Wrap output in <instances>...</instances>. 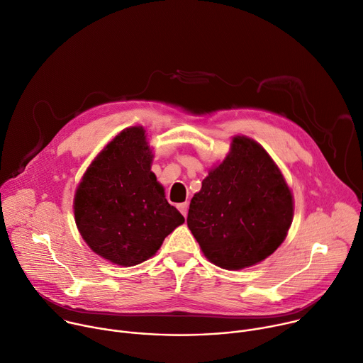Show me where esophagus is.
Instances as JSON below:
<instances>
[{"label": "esophagus", "instance_id": "obj_1", "mask_svg": "<svg viewBox=\"0 0 363 363\" xmlns=\"http://www.w3.org/2000/svg\"><path fill=\"white\" fill-rule=\"evenodd\" d=\"M177 208L180 210V213L186 217L187 216V210H189V204L187 203H180L179 206H177Z\"/></svg>", "mask_w": 363, "mask_h": 363}]
</instances>
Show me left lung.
Listing matches in <instances>:
<instances>
[{
    "instance_id": "left-lung-1",
    "label": "left lung",
    "mask_w": 363,
    "mask_h": 363,
    "mask_svg": "<svg viewBox=\"0 0 363 363\" xmlns=\"http://www.w3.org/2000/svg\"><path fill=\"white\" fill-rule=\"evenodd\" d=\"M292 217V193L274 162L256 141L238 135L191 199L187 226L211 263L239 270L270 256Z\"/></svg>"
}]
</instances>
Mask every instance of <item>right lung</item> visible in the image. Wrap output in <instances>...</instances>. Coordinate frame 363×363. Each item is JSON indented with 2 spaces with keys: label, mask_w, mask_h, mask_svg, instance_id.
Here are the masks:
<instances>
[{
  "label": "right lung",
  "mask_w": 363,
  "mask_h": 363,
  "mask_svg": "<svg viewBox=\"0 0 363 363\" xmlns=\"http://www.w3.org/2000/svg\"><path fill=\"white\" fill-rule=\"evenodd\" d=\"M143 127L121 131L86 172L74 199L77 228L93 252L134 266L152 257L184 217L150 170Z\"/></svg>",
  "instance_id": "obj_1"
}]
</instances>
